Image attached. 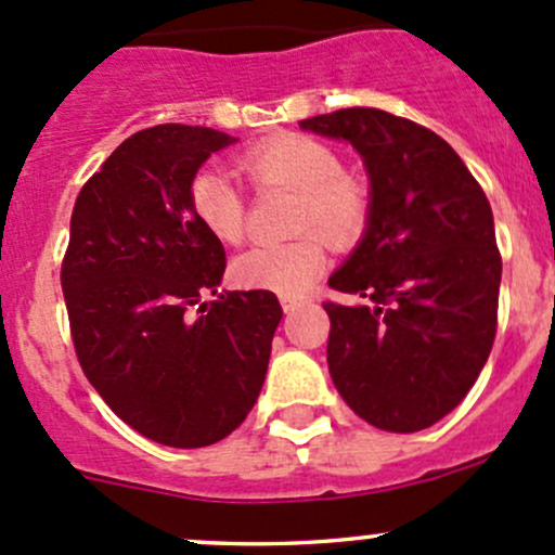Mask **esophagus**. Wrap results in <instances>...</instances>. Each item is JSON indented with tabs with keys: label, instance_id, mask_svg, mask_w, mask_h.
I'll list each match as a JSON object with an SVG mask.
<instances>
[{
	"label": "esophagus",
	"instance_id": "esophagus-1",
	"mask_svg": "<svg viewBox=\"0 0 555 555\" xmlns=\"http://www.w3.org/2000/svg\"><path fill=\"white\" fill-rule=\"evenodd\" d=\"M300 306H304V300H300V298H282V309L287 311V313L298 311Z\"/></svg>",
	"mask_w": 555,
	"mask_h": 555
}]
</instances>
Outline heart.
Masks as SVG:
<instances>
[{
  "instance_id": "b5f03b06",
  "label": "heart",
  "mask_w": 555,
  "mask_h": 555,
  "mask_svg": "<svg viewBox=\"0 0 555 555\" xmlns=\"http://www.w3.org/2000/svg\"><path fill=\"white\" fill-rule=\"evenodd\" d=\"M238 169L257 190L287 188L298 193L293 231L304 233L287 244L251 246L233 260V279L242 287L298 298L327 271V243L351 246L371 222V188L357 173L344 171L330 144L306 133H282L238 158ZM195 220L215 238L238 244L246 236L244 190L217 166L193 173L188 188Z\"/></svg>"
}]
</instances>
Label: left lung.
<instances>
[{
	"label": "left lung",
	"instance_id": "left-lung-1",
	"mask_svg": "<svg viewBox=\"0 0 555 555\" xmlns=\"http://www.w3.org/2000/svg\"><path fill=\"white\" fill-rule=\"evenodd\" d=\"M300 128L354 144L371 173L362 244L324 300L327 365L346 405L386 433H418L451 413L496 335L502 255L478 179L446 139L408 117L349 106Z\"/></svg>",
	"mask_w": 555,
	"mask_h": 555
}]
</instances>
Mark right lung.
I'll use <instances>...</instances> for the list:
<instances>
[{
    "mask_svg": "<svg viewBox=\"0 0 555 555\" xmlns=\"http://www.w3.org/2000/svg\"><path fill=\"white\" fill-rule=\"evenodd\" d=\"M236 142L215 128L128 137L75 201L61 287L82 373L128 427L201 449L257 402L282 306L268 289L217 293L225 249L188 201L198 166Z\"/></svg>",
    "mask_w": 555,
    "mask_h": 555,
    "instance_id": "add662e5",
    "label": "right lung"
}]
</instances>
